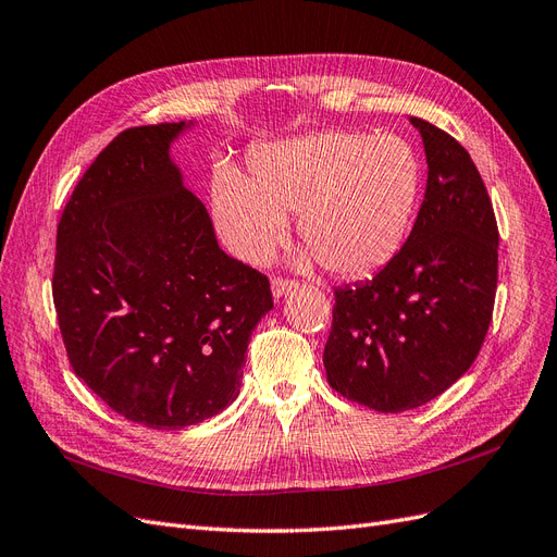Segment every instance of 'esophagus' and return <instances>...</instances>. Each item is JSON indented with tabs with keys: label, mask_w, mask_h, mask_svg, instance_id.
<instances>
[{
	"label": "esophagus",
	"mask_w": 557,
	"mask_h": 557,
	"mask_svg": "<svg viewBox=\"0 0 557 557\" xmlns=\"http://www.w3.org/2000/svg\"><path fill=\"white\" fill-rule=\"evenodd\" d=\"M297 288V281H290V278H272V293L276 299L285 297L288 293H293Z\"/></svg>",
	"instance_id": "obj_1"
}]
</instances>
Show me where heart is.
<instances>
[{
	"instance_id": "b5f03b06",
	"label": "heart",
	"mask_w": 557,
	"mask_h": 557,
	"mask_svg": "<svg viewBox=\"0 0 557 557\" xmlns=\"http://www.w3.org/2000/svg\"><path fill=\"white\" fill-rule=\"evenodd\" d=\"M248 183L232 166L213 176V218L234 256L262 264L288 234L342 278L379 274L407 244L420 195L423 162L397 134L327 129L258 146L248 156Z\"/></svg>"
}]
</instances>
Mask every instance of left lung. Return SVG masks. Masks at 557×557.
Returning a JSON list of instances; mask_svg holds the SVG:
<instances>
[{"label":"left lung","instance_id":"1","mask_svg":"<svg viewBox=\"0 0 557 557\" xmlns=\"http://www.w3.org/2000/svg\"><path fill=\"white\" fill-rule=\"evenodd\" d=\"M411 125L425 146V199L395 262L334 290L323 352L334 391L381 413L423 407L467 372L497 290L499 232L476 164L444 129Z\"/></svg>","mask_w":557,"mask_h":557}]
</instances>
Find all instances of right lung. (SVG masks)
<instances>
[{"mask_svg": "<svg viewBox=\"0 0 557 557\" xmlns=\"http://www.w3.org/2000/svg\"><path fill=\"white\" fill-rule=\"evenodd\" d=\"M190 123L129 127L58 225L53 301L78 379L132 423L197 425L239 395L269 281L218 246L170 146Z\"/></svg>", "mask_w": 557, "mask_h": 557, "instance_id": "obj_1", "label": "right lung"}]
</instances>
